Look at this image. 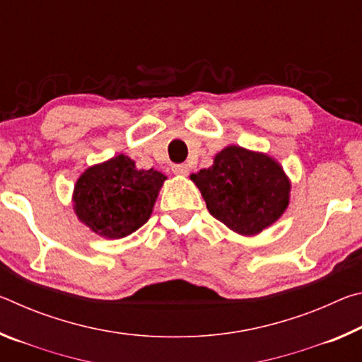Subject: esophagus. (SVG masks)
Listing matches in <instances>:
<instances>
[{
	"label": "esophagus",
	"mask_w": 362,
	"mask_h": 362,
	"mask_svg": "<svg viewBox=\"0 0 362 362\" xmlns=\"http://www.w3.org/2000/svg\"><path fill=\"white\" fill-rule=\"evenodd\" d=\"M173 173L175 175H187L188 174V166H187V164H174Z\"/></svg>",
	"instance_id": "1"
}]
</instances>
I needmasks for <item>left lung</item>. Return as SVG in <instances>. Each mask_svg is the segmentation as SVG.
<instances>
[{
    "instance_id": "8db88e82",
    "label": "left lung",
    "mask_w": 362,
    "mask_h": 362,
    "mask_svg": "<svg viewBox=\"0 0 362 362\" xmlns=\"http://www.w3.org/2000/svg\"><path fill=\"white\" fill-rule=\"evenodd\" d=\"M211 216L243 236L259 235L289 206L291 182L278 161L265 153L230 145L214 164L192 174Z\"/></svg>"
}]
</instances>
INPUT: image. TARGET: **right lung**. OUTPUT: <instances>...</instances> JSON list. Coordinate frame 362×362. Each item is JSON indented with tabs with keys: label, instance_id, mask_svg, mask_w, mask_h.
<instances>
[{
	"label": "right lung",
	"instance_id": "obj_1",
	"mask_svg": "<svg viewBox=\"0 0 362 362\" xmlns=\"http://www.w3.org/2000/svg\"><path fill=\"white\" fill-rule=\"evenodd\" d=\"M166 175L137 169L118 155L84 170L73 192V207L81 222L99 236L119 240L150 218Z\"/></svg>",
	"mask_w": 362,
	"mask_h": 362
}]
</instances>
